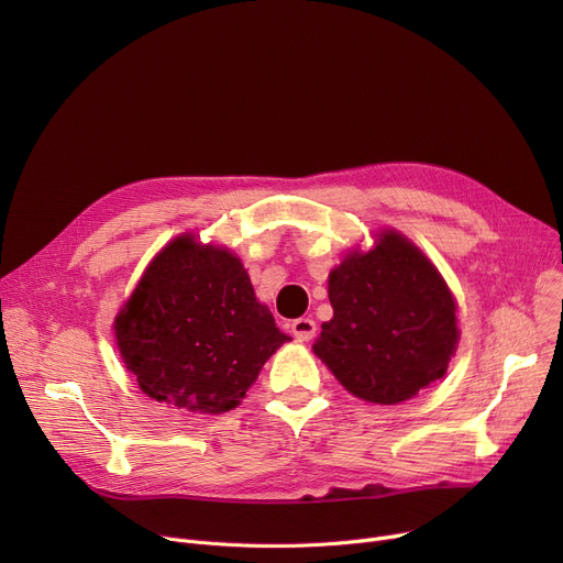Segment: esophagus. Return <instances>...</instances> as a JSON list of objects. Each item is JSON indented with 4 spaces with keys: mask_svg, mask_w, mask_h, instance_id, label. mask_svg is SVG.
I'll list each match as a JSON object with an SVG mask.
<instances>
[{
    "mask_svg": "<svg viewBox=\"0 0 563 563\" xmlns=\"http://www.w3.org/2000/svg\"><path fill=\"white\" fill-rule=\"evenodd\" d=\"M291 333H294V338H297V340L308 342V340H312L317 335V323L310 317H299V319L291 321Z\"/></svg>",
    "mask_w": 563,
    "mask_h": 563,
    "instance_id": "obj_1",
    "label": "esophagus"
}]
</instances>
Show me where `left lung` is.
Segmentation results:
<instances>
[{
  "instance_id": "left-lung-1",
  "label": "left lung",
  "mask_w": 563,
  "mask_h": 563,
  "mask_svg": "<svg viewBox=\"0 0 563 563\" xmlns=\"http://www.w3.org/2000/svg\"><path fill=\"white\" fill-rule=\"evenodd\" d=\"M333 319L312 346L342 386L365 401L399 404L448 369L456 303L435 266L397 232L351 253L331 274Z\"/></svg>"
}]
</instances>
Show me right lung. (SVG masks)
I'll return each instance as SVG.
<instances>
[{
	"instance_id": "obj_1",
	"label": "right lung",
	"mask_w": 563,
	"mask_h": 563,
	"mask_svg": "<svg viewBox=\"0 0 563 563\" xmlns=\"http://www.w3.org/2000/svg\"><path fill=\"white\" fill-rule=\"evenodd\" d=\"M115 338L141 390L191 412H225L246 397L287 340L228 251L170 242L115 319Z\"/></svg>"
}]
</instances>
